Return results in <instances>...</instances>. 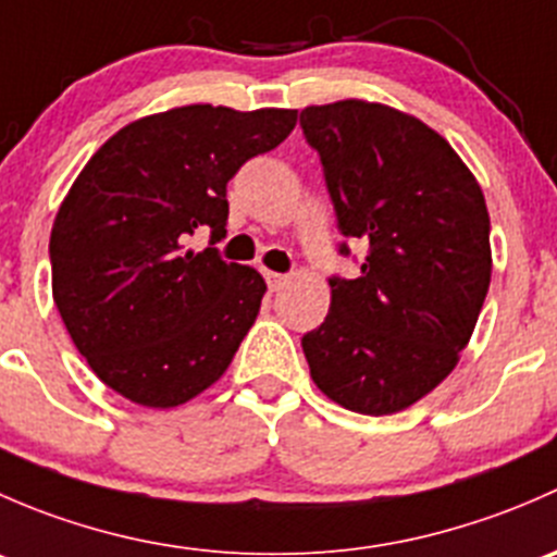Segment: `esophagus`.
I'll use <instances>...</instances> for the list:
<instances>
[{"label": "esophagus", "instance_id": "1", "mask_svg": "<svg viewBox=\"0 0 557 557\" xmlns=\"http://www.w3.org/2000/svg\"><path fill=\"white\" fill-rule=\"evenodd\" d=\"M263 280H267L269 288L280 290L285 283H288V274H280V272H272V269H263Z\"/></svg>", "mask_w": 557, "mask_h": 557}]
</instances>
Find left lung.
I'll use <instances>...</instances> for the list:
<instances>
[{
  "mask_svg": "<svg viewBox=\"0 0 557 557\" xmlns=\"http://www.w3.org/2000/svg\"><path fill=\"white\" fill-rule=\"evenodd\" d=\"M301 128L342 234L369 243L361 277L331 280L329 314L301 339L312 383L350 412H401L474 334L493 272L485 196L453 145L396 107L310 104Z\"/></svg>",
  "mask_w": 557,
  "mask_h": 557,
  "instance_id": "obj_1",
  "label": "left lung"
}]
</instances>
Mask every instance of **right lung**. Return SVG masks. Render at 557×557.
I'll return each instance as SVG.
<instances>
[{
  "mask_svg": "<svg viewBox=\"0 0 557 557\" xmlns=\"http://www.w3.org/2000/svg\"><path fill=\"white\" fill-rule=\"evenodd\" d=\"M299 110L185 104L132 121L88 159L50 232L53 301L107 387L172 409L215 385L256 323L267 283L196 228L226 234V183L277 148Z\"/></svg>",
  "mask_w": 557,
  "mask_h": 557,
  "instance_id": "obj_1",
  "label": "right lung"
}]
</instances>
